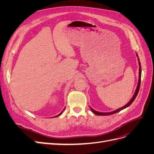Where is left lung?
Here are the masks:
<instances>
[{
	"label": "left lung",
	"mask_w": 154,
	"mask_h": 154,
	"mask_svg": "<svg viewBox=\"0 0 154 154\" xmlns=\"http://www.w3.org/2000/svg\"><path fill=\"white\" fill-rule=\"evenodd\" d=\"M136 56L137 57V60H138V62H139V80H138V84L136 88V90L135 91L134 94L133 96V97H132V99L129 101L128 103L127 104H126L125 106H123V107H121V108L116 110L112 112H100L98 111H96L95 110H94L93 109H92L91 107V110L92 112L93 113H94L95 114L97 115V116H109V115H112V114H114L115 113H117L118 112L121 111L122 110H123L126 108H127L128 106H129L132 103V102L134 101V100L136 99V97L138 94L139 91V88H140V84H141V63H140V60H139V58L138 57V55L136 53Z\"/></svg>",
	"instance_id": "1"
}]
</instances>
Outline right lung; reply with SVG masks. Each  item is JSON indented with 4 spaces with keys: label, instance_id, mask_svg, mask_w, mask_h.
<instances>
[{
    "label": "right lung",
    "instance_id": "1",
    "mask_svg": "<svg viewBox=\"0 0 154 154\" xmlns=\"http://www.w3.org/2000/svg\"><path fill=\"white\" fill-rule=\"evenodd\" d=\"M65 108H66V107H65ZM65 108H64V109H65ZM64 109L61 112H60L58 115H57V116H54V117H58V116H60V115H61L62 114V112H63V110H64Z\"/></svg>",
    "mask_w": 154,
    "mask_h": 154
}]
</instances>
